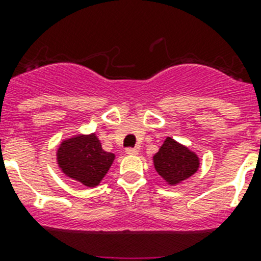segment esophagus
I'll use <instances>...</instances> for the list:
<instances>
[{
  "instance_id": "obj_1",
  "label": "esophagus",
  "mask_w": 261,
  "mask_h": 261,
  "mask_svg": "<svg viewBox=\"0 0 261 261\" xmlns=\"http://www.w3.org/2000/svg\"><path fill=\"white\" fill-rule=\"evenodd\" d=\"M125 153L128 154V155H137L138 149L137 147H128V149L125 150Z\"/></svg>"
}]
</instances>
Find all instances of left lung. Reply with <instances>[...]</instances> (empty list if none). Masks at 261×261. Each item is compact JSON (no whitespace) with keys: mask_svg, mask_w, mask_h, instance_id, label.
Instances as JSON below:
<instances>
[{"mask_svg":"<svg viewBox=\"0 0 261 261\" xmlns=\"http://www.w3.org/2000/svg\"><path fill=\"white\" fill-rule=\"evenodd\" d=\"M154 166L156 172L165 180L170 181V184H176L197 171L199 158L186 146H181L172 138L167 137L165 144L154 155Z\"/></svg>","mask_w":261,"mask_h":261,"instance_id":"obj_1","label":"left lung"}]
</instances>
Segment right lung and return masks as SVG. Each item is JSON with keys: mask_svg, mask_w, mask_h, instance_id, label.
<instances>
[{"mask_svg": "<svg viewBox=\"0 0 261 261\" xmlns=\"http://www.w3.org/2000/svg\"><path fill=\"white\" fill-rule=\"evenodd\" d=\"M114 158V154L103 150L95 135L80 136L64 141L57 151L62 171L86 187L100 183Z\"/></svg>", "mask_w": 261, "mask_h": 261, "instance_id": "1", "label": "right lung"}]
</instances>
